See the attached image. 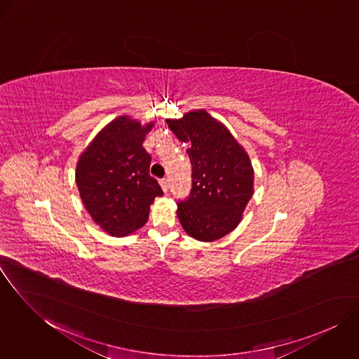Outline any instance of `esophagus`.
<instances>
[{"mask_svg":"<svg viewBox=\"0 0 359 359\" xmlns=\"http://www.w3.org/2000/svg\"><path fill=\"white\" fill-rule=\"evenodd\" d=\"M160 185H161V189H163L164 192H167V191H168V181H167L165 178L160 180Z\"/></svg>","mask_w":359,"mask_h":359,"instance_id":"obj_1","label":"esophagus"}]
</instances>
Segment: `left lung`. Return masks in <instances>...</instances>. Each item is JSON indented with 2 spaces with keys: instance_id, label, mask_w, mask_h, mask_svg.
<instances>
[{
  "instance_id": "1",
  "label": "left lung",
  "mask_w": 359,
  "mask_h": 359,
  "mask_svg": "<svg viewBox=\"0 0 359 359\" xmlns=\"http://www.w3.org/2000/svg\"><path fill=\"white\" fill-rule=\"evenodd\" d=\"M177 138L189 145L192 188L177 203V215L188 235L212 242L233 231L253 195L250 158L231 133L205 110L167 120Z\"/></svg>"
}]
</instances>
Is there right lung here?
Returning <instances> with one entry per match:
<instances>
[{
    "mask_svg": "<svg viewBox=\"0 0 359 359\" xmlns=\"http://www.w3.org/2000/svg\"><path fill=\"white\" fill-rule=\"evenodd\" d=\"M154 124L142 127L121 116L109 123L80 156L76 184L93 219L113 236L141 228L163 191L149 175L151 154L142 142Z\"/></svg>",
    "mask_w": 359,
    "mask_h": 359,
    "instance_id": "obj_1",
    "label": "right lung"
}]
</instances>
